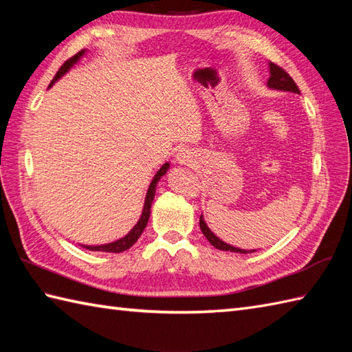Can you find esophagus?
Returning a JSON list of instances; mask_svg holds the SVG:
<instances>
[{"mask_svg":"<svg viewBox=\"0 0 352 352\" xmlns=\"http://www.w3.org/2000/svg\"><path fill=\"white\" fill-rule=\"evenodd\" d=\"M175 162L178 164H190V163H193V155L189 149L182 148V149H178V153L175 155Z\"/></svg>","mask_w":352,"mask_h":352,"instance_id":"esophagus-1","label":"esophagus"}]
</instances>
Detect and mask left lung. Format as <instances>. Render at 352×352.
<instances>
[{"label": "left lung", "instance_id": "obj_1", "mask_svg": "<svg viewBox=\"0 0 352 352\" xmlns=\"http://www.w3.org/2000/svg\"><path fill=\"white\" fill-rule=\"evenodd\" d=\"M269 80H267V87L274 89V91H281V92H292V94H300V89L295 85V81L292 80V77L286 71H283L280 66H276L275 63L269 62ZM199 228L203 231V234L206 239L210 242L216 250L221 251H230V252H237V254H250V252H256L257 250H242L237 248V246H233L230 243H226L223 241L216 236L213 231L208 228V226L204 221V216H199Z\"/></svg>", "mask_w": 352, "mask_h": 352}]
</instances>
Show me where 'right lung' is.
<instances>
[{"instance_id": "obj_1", "label": "right lung", "mask_w": 352, "mask_h": 352, "mask_svg": "<svg viewBox=\"0 0 352 352\" xmlns=\"http://www.w3.org/2000/svg\"><path fill=\"white\" fill-rule=\"evenodd\" d=\"M87 50H81L80 52H77L76 56L71 57L68 62H65L63 66L60 69H58V72L56 74V77L52 78L50 87L56 83V81L60 80L66 72H69L71 68H74L81 58H83L86 56ZM170 168V163L166 162L163 164V166L155 172L154 178L151 180V183H149V188L146 190V197H145V203H144V208H142V214L140 218L138 221L136 226H134L129 233H126L124 237L118 239V241L115 242H110V243H104V245H81L83 248L89 250V251H102V252H122V251H126L129 248H131V246L138 242V239L140 237V234L144 233V230L146 227L148 223V219H149V214H151V204H153V199H154V195H155V188H157V183L160 182V178L166 174V172L169 170Z\"/></svg>"}]
</instances>
